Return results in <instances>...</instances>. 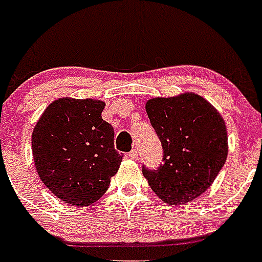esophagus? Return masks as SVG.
<instances>
[{
    "instance_id": "34e87169",
    "label": "esophagus",
    "mask_w": 262,
    "mask_h": 262,
    "mask_svg": "<svg viewBox=\"0 0 262 262\" xmlns=\"http://www.w3.org/2000/svg\"><path fill=\"white\" fill-rule=\"evenodd\" d=\"M129 158H132L133 161H137L139 159V151L137 149H132L130 152H129Z\"/></svg>"
}]
</instances>
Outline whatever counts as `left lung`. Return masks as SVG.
I'll return each instance as SVG.
<instances>
[{
  "label": "left lung",
  "mask_w": 262,
  "mask_h": 262,
  "mask_svg": "<svg viewBox=\"0 0 262 262\" xmlns=\"http://www.w3.org/2000/svg\"><path fill=\"white\" fill-rule=\"evenodd\" d=\"M145 111L163 149L162 165L143 166L154 192L170 205L202 195L223 169L228 155L224 119L213 105L195 93L155 97Z\"/></svg>",
  "instance_id": "1"
}]
</instances>
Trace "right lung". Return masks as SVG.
<instances>
[{
    "label": "right lung",
    "mask_w": 262,
    "mask_h": 262,
    "mask_svg": "<svg viewBox=\"0 0 262 262\" xmlns=\"http://www.w3.org/2000/svg\"><path fill=\"white\" fill-rule=\"evenodd\" d=\"M104 103L59 99L33 130L34 163L52 193L75 206H89L104 195L122 162L114 147V127L101 118Z\"/></svg>",
    "instance_id": "add662e5"
}]
</instances>
